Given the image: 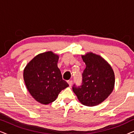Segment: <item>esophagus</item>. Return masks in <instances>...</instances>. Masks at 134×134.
Segmentation results:
<instances>
[{
	"instance_id": "34e87169",
	"label": "esophagus",
	"mask_w": 134,
	"mask_h": 134,
	"mask_svg": "<svg viewBox=\"0 0 134 134\" xmlns=\"http://www.w3.org/2000/svg\"><path fill=\"white\" fill-rule=\"evenodd\" d=\"M68 83L69 87H71V86H72V80H68Z\"/></svg>"
}]
</instances>
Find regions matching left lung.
I'll return each instance as SVG.
<instances>
[{
  "label": "left lung",
  "instance_id": "obj_1",
  "mask_svg": "<svg viewBox=\"0 0 134 134\" xmlns=\"http://www.w3.org/2000/svg\"><path fill=\"white\" fill-rule=\"evenodd\" d=\"M82 58L86 65L82 73V85H74L72 90L83 105H98L108 98L114 88V72L100 55L88 52Z\"/></svg>",
  "mask_w": 134,
  "mask_h": 134
}]
</instances>
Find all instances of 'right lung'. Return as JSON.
<instances>
[{"instance_id":"right-lung-1","label":"right lung","mask_w":134,"mask_h":134,"mask_svg":"<svg viewBox=\"0 0 134 134\" xmlns=\"http://www.w3.org/2000/svg\"><path fill=\"white\" fill-rule=\"evenodd\" d=\"M58 55L51 51L35 57L24 69V80L32 96L40 103L54 102L62 90L69 86L57 66Z\"/></svg>"}]
</instances>
